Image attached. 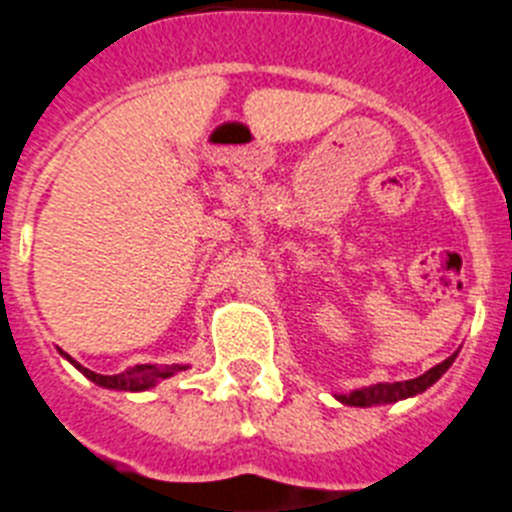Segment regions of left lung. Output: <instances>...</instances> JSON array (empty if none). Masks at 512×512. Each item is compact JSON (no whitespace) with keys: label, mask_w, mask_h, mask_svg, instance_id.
Instances as JSON below:
<instances>
[{"label":"left lung","mask_w":512,"mask_h":512,"mask_svg":"<svg viewBox=\"0 0 512 512\" xmlns=\"http://www.w3.org/2000/svg\"><path fill=\"white\" fill-rule=\"evenodd\" d=\"M456 355H451L448 360H443L440 365L427 370L425 375H419V378H412V381H399V383H378V386L370 388H360V391L349 393V396H339V401L347 406H373V404H393V401L406 399V396H417L425 388H430L432 383L438 381L440 375L445 370L451 368Z\"/></svg>","instance_id":"8db88e82"}]
</instances>
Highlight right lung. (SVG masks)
<instances>
[{
    "mask_svg": "<svg viewBox=\"0 0 512 512\" xmlns=\"http://www.w3.org/2000/svg\"><path fill=\"white\" fill-rule=\"evenodd\" d=\"M69 360H72V357H69ZM72 365L77 370H82V373H85L93 383H98V386L119 388V391H144V388L155 386V381H160V378H168V375H173L176 370H186L181 368V365H165V368H157V365H134V368H126L124 373L100 375L93 373V370L82 368V365H77L74 360Z\"/></svg>",
    "mask_w": 512,
    "mask_h": 512,
    "instance_id": "obj_1",
    "label": "right lung"
}]
</instances>
